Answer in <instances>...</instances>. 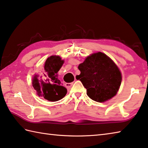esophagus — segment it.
I'll return each instance as SVG.
<instances>
[{
  "label": "esophagus",
  "mask_w": 148,
  "mask_h": 148,
  "mask_svg": "<svg viewBox=\"0 0 148 148\" xmlns=\"http://www.w3.org/2000/svg\"><path fill=\"white\" fill-rule=\"evenodd\" d=\"M72 85H73V82H72V83H66L65 84V87H67V88H70V87H71Z\"/></svg>",
  "instance_id": "34e87169"
}]
</instances>
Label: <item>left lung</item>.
I'll list each match as a JSON object with an SVG mask.
<instances>
[{
  "label": "left lung",
  "instance_id": "8db88e82",
  "mask_svg": "<svg viewBox=\"0 0 148 148\" xmlns=\"http://www.w3.org/2000/svg\"><path fill=\"white\" fill-rule=\"evenodd\" d=\"M78 69L81 73L77 79L92 100L103 102L116 95L122 75L118 66L105 53L97 52L88 56L79 64Z\"/></svg>",
  "mask_w": 148,
  "mask_h": 148
}]
</instances>
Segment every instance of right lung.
I'll list each match as a JSON object with an SVG mask.
<instances>
[{
	"mask_svg": "<svg viewBox=\"0 0 148 148\" xmlns=\"http://www.w3.org/2000/svg\"><path fill=\"white\" fill-rule=\"evenodd\" d=\"M63 63L60 57L56 56H50L45 61L41 76L36 75L32 81V85L39 96L48 101H56L66 95V88L61 84L58 76Z\"/></svg>",
	"mask_w": 148,
	"mask_h": 148,
	"instance_id": "add662e5",
	"label": "right lung"
}]
</instances>
